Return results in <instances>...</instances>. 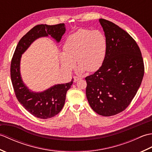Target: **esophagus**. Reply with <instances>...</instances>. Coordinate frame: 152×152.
Returning a JSON list of instances; mask_svg holds the SVG:
<instances>
[{
  "label": "esophagus",
  "mask_w": 152,
  "mask_h": 152,
  "mask_svg": "<svg viewBox=\"0 0 152 152\" xmlns=\"http://www.w3.org/2000/svg\"><path fill=\"white\" fill-rule=\"evenodd\" d=\"M73 78H74V82H76L77 81H78V80L82 79L81 78H80V77H77V76H74Z\"/></svg>",
  "instance_id": "1"
}]
</instances>
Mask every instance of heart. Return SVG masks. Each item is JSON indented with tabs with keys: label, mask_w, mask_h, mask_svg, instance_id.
Masks as SVG:
<instances>
[{
	"label": "heart",
	"mask_w": 152,
	"mask_h": 152,
	"mask_svg": "<svg viewBox=\"0 0 152 152\" xmlns=\"http://www.w3.org/2000/svg\"><path fill=\"white\" fill-rule=\"evenodd\" d=\"M106 49V39L101 31L79 29L64 42V52L59 55L61 67L69 72L74 69L76 60L80 72H95L104 63Z\"/></svg>",
	"instance_id": "heart-1"
}]
</instances>
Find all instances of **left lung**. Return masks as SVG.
I'll return each mask as SVG.
<instances>
[{
	"label": "left lung",
	"instance_id": "left-lung-1",
	"mask_svg": "<svg viewBox=\"0 0 152 152\" xmlns=\"http://www.w3.org/2000/svg\"><path fill=\"white\" fill-rule=\"evenodd\" d=\"M99 22L106 39V54L102 66L86 78V93L93 110L111 116L129 105L142 81L144 66L139 47L127 32L106 19Z\"/></svg>",
	"mask_w": 152,
	"mask_h": 152
}]
</instances>
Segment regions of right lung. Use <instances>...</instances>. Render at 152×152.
<instances>
[{"mask_svg": "<svg viewBox=\"0 0 152 152\" xmlns=\"http://www.w3.org/2000/svg\"><path fill=\"white\" fill-rule=\"evenodd\" d=\"M66 31L65 25H38L23 37L18 42L13 56L10 75L15 96L20 104L36 118L48 119L59 114L66 99V94L73 80L69 83L56 84L41 92L33 91L25 84L21 76L20 63L23 54L31 44L41 37L51 36L59 43Z\"/></svg>", "mask_w": 152, "mask_h": 152, "instance_id": "obj_1", "label": "right lung"}]
</instances>
